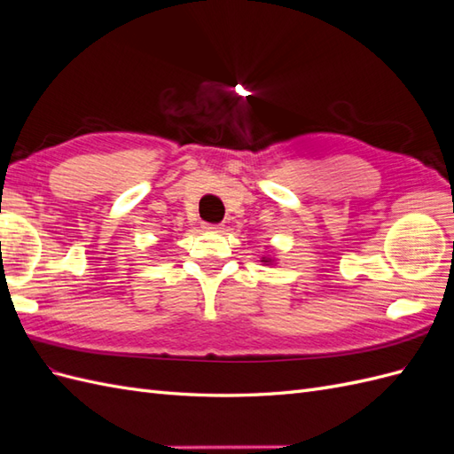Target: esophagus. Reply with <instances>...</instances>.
Listing matches in <instances>:
<instances>
[{"instance_id":"1","label":"esophagus","mask_w":454,"mask_h":454,"mask_svg":"<svg viewBox=\"0 0 454 454\" xmlns=\"http://www.w3.org/2000/svg\"><path fill=\"white\" fill-rule=\"evenodd\" d=\"M202 229H204V231H208V232H219V231H222L223 227H222V225H217V223H204V225H202Z\"/></svg>"}]
</instances>
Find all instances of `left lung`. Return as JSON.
Returning <instances> with one entry per match:
<instances>
[{"mask_svg": "<svg viewBox=\"0 0 454 454\" xmlns=\"http://www.w3.org/2000/svg\"><path fill=\"white\" fill-rule=\"evenodd\" d=\"M261 263H263V265H274V263H277V259H274V257H261Z\"/></svg>", "mask_w": 454, "mask_h": 454, "instance_id": "8db88e82", "label": "left lung"}]
</instances>
